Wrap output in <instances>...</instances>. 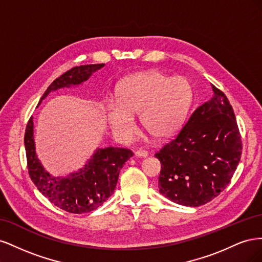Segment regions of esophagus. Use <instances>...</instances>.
<instances>
[{
  "mask_svg": "<svg viewBox=\"0 0 262 262\" xmlns=\"http://www.w3.org/2000/svg\"><path fill=\"white\" fill-rule=\"evenodd\" d=\"M147 156V152L146 150H143V149H139L136 152V157H146Z\"/></svg>",
  "mask_w": 262,
  "mask_h": 262,
  "instance_id": "34e87169",
  "label": "esophagus"
}]
</instances>
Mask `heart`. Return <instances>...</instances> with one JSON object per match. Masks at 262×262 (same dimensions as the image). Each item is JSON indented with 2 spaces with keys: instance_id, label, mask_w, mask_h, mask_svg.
I'll use <instances>...</instances> for the list:
<instances>
[{
  "instance_id": "heart-1",
  "label": "heart",
  "mask_w": 262,
  "mask_h": 262,
  "mask_svg": "<svg viewBox=\"0 0 262 262\" xmlns=\"http://www.w3.org/2000/svg\"><path fill=\"white\" fill-rule=\"evenodd\" d=\"M194 87L185 76L147 71L128 76L116 89V100H106L104 115L110 130L121 140L136 132L134 117L154 141L163 142L180 130L192 106Z\"/></svg>"
}]
</instances>
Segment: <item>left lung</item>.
Returning <instances> with one entry per match:
<instances>
[{"instance_id":"obj_1","label":"left lung","mask_w":262,"mask_h":262,"mask_svg":"<svg viewBox=\"0 0 262 262\" xmlns=\"http://www.w3.org/2000/svg\"><path fill=\"white\" fill-rule=\"evenodd\" d=\"M212 90L213 97L155 154L162 165L161 194L186 207H200L217 196L241 161L243 146L233 107L223 92L214 85Z\"/></svg>"}]
</instances>
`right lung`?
Segmentation results:
<instances>
[{
  "label": "right lung",
  "instance_id": "right-lung-1",
  "mask_svg": "<svg viewBox=\"0 0 262 262\" xmlns=\"http://www.w3.org/2000/svg\"><path fill=\"white\" fill-rule=\"evenodd\" d=\"M104 67V63H100L69 70L51 83L39 100L38 106L51 92L82 85L93 73ZM24 142L28 172L37 189L55 207L74 214L92 212L106 202L115 191L122 166L133 156L128 148L98 147L82 168L70 172L66 177H55L45 169L37 156L33 117L27 123Z\"/></svg>",
  "mask_w": 262,
  "mask_h": 262
}]
</instances>
